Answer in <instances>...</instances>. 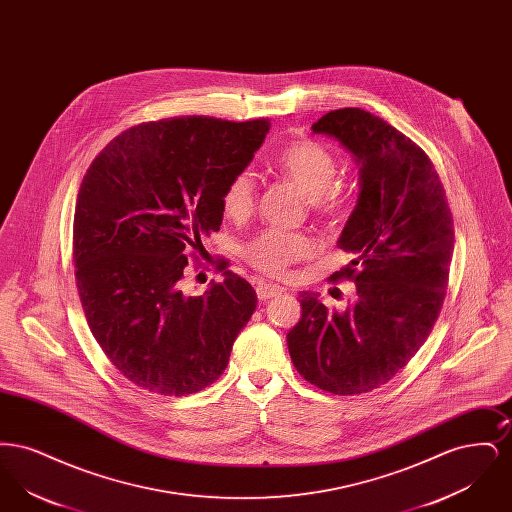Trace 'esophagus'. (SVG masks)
<instances>
[{
	"instance_id": "1",
	"label": "esophagus",
	"mask_w": 512,
	"mask_h": 512,
	"mask_svg": "<svg viewBox=\"0 0 512 512\" xmlns=\"http://www.w3.org/2000/svg\"><path fill=\"white\" fill-rule=\"evenodd\" d=\"M280 292H282V288L276 286V284H268V282H259L257 284V297L261 301H267L270 297H276Z\"/></svg>"
}]
</instances>
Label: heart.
Masks as SVG:
<instances>
[{
  "label": "heart",
  "instance_id": "1",
  "mask_svg": "<svg viewBox=\"0 0 512 512\" xmlns=\"http://www.w3.org/2000/svg\"><path fill=\"white\" fill-rule=\"evenodd\" d=\"M274 171L293 182L307 195L322 217H340L351 201L345 184L336 182L338 157L334 151L315 140H299L284 147L274 157ZM257 184L253 172L238 171L228 178L222 188L220 205L228 219L245 220L255 209ZM317 244L309 234L284 232L270 228L242 247V255L251 267L272 276L288 272L293 263L311 257Z\"/></svg>",
  "mask_w": 512,
  "mask_h": 512
}]
</instances>
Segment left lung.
Wrapping results in <instances>:
<instances>
[{"mask_svg":"<svg viewBox=\"0 0 512 512\" xmlns=\"http://www.w3.org/2000/svg\"><path fill=\"white\" fill-rule=\"evenodd\" d=\"M311 128L361 167L359 203L338 242L355 259L330 276L355 282V295L338 313L301 293L288 349L313 386L359 395L390 382L430 336L449 282L453 215L430 157L384 119L345 107Z\"/></svg>","mask_w":512,"mask_h":512,"instance_id":"1","label":"left lung"}]
</instances>
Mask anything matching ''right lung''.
<instances>
[{"mask_svg": "<svg viewBox=\"0 0 512 512\" xmlns=\"http://www.w3.org/2000/svg\"><path fill=\"white\" fill-rule=\"evenodd\" d=\"M270 121L174 117L113 138L78 190L73 224L76 288L94 338L142 390L188 395L219 380L257 307L240 274L184 292L188 257L219 232L220 194L265 142Z\"/></svg>", "mask_w": 512, "mask_h": 512, "instance_id": "add662e5", "label": "right lung"}]
</instances>
